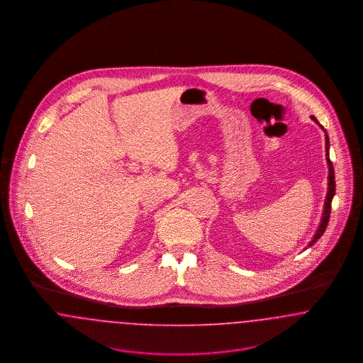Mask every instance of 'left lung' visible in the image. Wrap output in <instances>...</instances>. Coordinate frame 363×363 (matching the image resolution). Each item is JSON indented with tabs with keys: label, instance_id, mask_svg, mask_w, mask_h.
<instances>
[{
	"label": "left lung",
	"instance_id": "left-lung-1",
	"mask_svg": "<svg viewBox=\"0 0 363 363\" xmlns=\"http://www.w3.org/2000/svg\"><path fill=\"white\" fill-rule=\"evenodd\" d=\"M311 120L315 122V123H318V121L311 116ZM320 125V123H318ZM321 126V125H320ZM321 129H324L323 126H321ZM325 151H327V162H328V169H329V175H328V193H327V197H325V204H324V212H323V218H321V222H320V225H318V230H317V233L314 234V237H313V240H311V243H309V247H311V245L314 243V242H317V240H320V237L324 234V231H325V228H327V225H328L329 222V213H330V204H332V199H333V196H335V189H336V185H335V172H333V166H332V162H330V159H329V138L328 135H325Z\"/></svg>",
	"mask_w": 363,
	"mask_h": 363
}]
</instances>
